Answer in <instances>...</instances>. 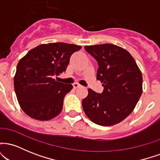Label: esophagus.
<instances>
[{
    "label": "esophagus",
    "instance_id": "obj_1",
    "mask_svg": "<svg viewBox=\"0 0 160 160\" xmlns=\"http://www.w3.org/2000/svg\"><path fill=\"white\" fill-rule=\"evenodd\" d=\"M84 50V49L83 48H82V51H83Z\"/></svg>",
    "mask_w": 160,
    "mask_h": 160
}]
</instances>
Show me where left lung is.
<instances>
[{"label":"left lung","instance_id":"obj_1","mask_svg":"<svg viewBox=\"0 0 160 160\" xmlns=\"http://www.w3.org/2000/svg\"><path fill=\"white\" fill-rule=\"evenodd\" d=\"M80 49L65 43L42 44L19 62L14 89L20 107L28 116L49 120L59 114L64 98L73 86L58 76L66 71L71 55Z\"/></svg>","mask_w":160,"mask_h":160}]
</instances>
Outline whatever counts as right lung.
Returning <instances> with one entry per match:
<instances>
[{"label":"right lung","instance_id":"1","mask_svg":"<svg viewBox=\"0 0 160 160\" xmlns=\"http://www.w3.org/2000/svg\"><path fill=\"white\" fill-rule=\"evenodd\" d=\"M98 65L97 80L104 89L98 93L89 89L82 102L86 115L103 126L119 123L128 117L142 94V74L133 57L113 44L85 47Z\"/></svg>","mask_w":160,"mask_h":160}]
</instances>
